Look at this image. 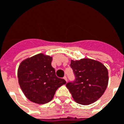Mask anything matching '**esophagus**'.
Listing matches in <instances>:
<instances>
[{"label":"esophagus","instance_id":"esophagus-1","mask_svg":"<svg viewBox=\"0 0 124 124\" xmlns=\"http://www.w3.org/2000/svg\"><path fill=\"white\" fill-rule=\"evenodd\" d=\"M64 78V79L65 80H66V82H67L68 80H67V77H66V76H64V78Z\"/></svg>","mask_w":124,"mask_h":124}]
</instances>
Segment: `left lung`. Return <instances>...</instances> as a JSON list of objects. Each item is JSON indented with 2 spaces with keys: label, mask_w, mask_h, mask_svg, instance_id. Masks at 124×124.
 <instances>
[{
  "label": "left lung",
  "mask_w": 124,
  "mask_h": 124,
  "mask_svg": "<svg viewBox=\"0 0 124 124\" xmlns=\"http://www.w3.org/2000/svg\"><path fill=\"white\" fill-rule=\"evenodd\" d=\"M70 66L76 80L66 86L74 100L82 105H88L97 101L108 86L109 78L106 67L100 62L90 58L71 60Z\"/></svg>",
  "instance_id": "1"
}]
</instances>
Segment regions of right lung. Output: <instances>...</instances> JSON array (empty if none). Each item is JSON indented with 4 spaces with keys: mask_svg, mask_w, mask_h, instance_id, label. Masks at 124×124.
Listing matches in <instances>:
<instances>
[{
    "mask_svg": "<svg viewBox=\"0 0 124 124\" xmlns=\"http://www.w3.org/2000/svg\"><path fill=\"white\" fill-rule=\"evenodd\" d=\"M52 60V57L40 53L24 60L18 66L20 88L34 103L44 104L51 101L57 89L66 83L56 76Z\"/></svg>",
    "mask_w": 124,
    "mask_h": 124,
    "instance_id": "right-lung-1",
    "label": "right lung"
}]
</instances>
